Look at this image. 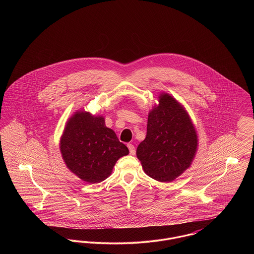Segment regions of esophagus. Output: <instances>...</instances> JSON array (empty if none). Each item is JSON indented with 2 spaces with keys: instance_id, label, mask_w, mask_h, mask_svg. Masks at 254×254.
Listing matches in <instances>:
<instances>
[{
  "instance_id": "obj_1",
  "label": "esophagus",
  "mask_w": 254,
  "mask_h": 254,
  "mask_svg": "<svg viewBox=\"0 0 254 254\" xmlns=\"http://www.w3.org/2000/svg\"><path fill=\"white\" fill-rule=\"evenodd\" d=\"M127 147H128V149H129V153H130L131 155H135L136 150H135L134 145H133L132 144H127Z\"/></svg>"
}]
</instances>
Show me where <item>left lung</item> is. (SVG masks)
Returning a JSON list of instances; mask_svg holds the SVG:
<instances>
[{"mask_svg": "<svg viewBox=\"0 0 254 254\" xmlns=\"http://www.w3.org/2000/svg\"><path fill=\"white\" fill-rule=\"evenodd\" d=\"M198 148V136L190 114L167 92L148 112L146 136L136 150L145 173L163 183L173 181L189 169Z\"/></svg>", "mask_w": 254, "mask_h": 254, "instance_id": "1", "label": "left lung"}]
</instances>
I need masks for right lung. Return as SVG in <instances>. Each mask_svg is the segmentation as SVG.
<instances>
[{
  "instance_id": "add662e5",
  "label": "right lung",
  "mask_w": 254,
  "mask_h": 254,
  "mask_svg": "<svg viewBox=\"0 0 254 254\" xmlns=\"http://www.w3.org/2000/svg\"><path fill=\"white\" fill-rule=\"evenodd\" d=\"M59 145L66 168L89 184L106 180L116 162L129 153L102 115L85 110H77L66 121Z\"/></svg>"
}]
</instances>
